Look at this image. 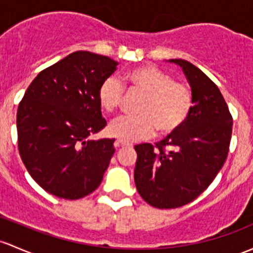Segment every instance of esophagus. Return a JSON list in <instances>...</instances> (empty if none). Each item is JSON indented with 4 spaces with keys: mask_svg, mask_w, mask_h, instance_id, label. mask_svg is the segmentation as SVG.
Instances as JSON below:
<instances>
[{
    "mask_svg": "<svg viewBox=\"0 0 253 253\" xmlns=\"http://www.w3.org/2000/svg\"><path fill=\"white\" fill-rule=\"evenodd\" d=\"M114 144H115V148H120V147H129V145H132L131 143L126 142V140H122V139L115 140V143H114Z\"/></svg>",
    "mask_w": 253,
    "mask_h": 253,
    "instance_id": "1",
    "label": "esophagus"
}]
</instances>
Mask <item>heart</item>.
<instances>
[{"label":"heart","mask_w":253,"mask_h":253,"mask_svg":"<svg viewBox=\"0 0 253 253\" xmlns=\"http://www.w3.org/2000/svg\"><path fill=\"white\" fill-rule=\"evenodd\" d=\"M124 81L133 92L144 94L139 116H120L109 125V133L126 142L161 134H171L189 119L194 106V93L185 82L175 81L166 71L154 65L129 69ZM125 89L121 82L109 76L98 88V102L103 110L113 113L121 106Z\"/></svg>","instance_id":"b5f03b06"}]
</instances>
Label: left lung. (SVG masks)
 Wrapping results in <instances>:
<instances>
[{"mask_svg":"<svg viewBox=\"0 0 253 253\" xmlns=\"http://www.w3.org/2000/svg\"><path fill=\"white\" fill-rule=\"evenodd\" d=\"M182 66L194 93L189 119L161 142L135 145L134 182L144 201L175 209L195 200L213 182L227 160L233 118L217 84L195 65Z\"/></svg>","mask_w":253,"mask_h":253,"instance_id":"obj_1","label":"left lung"}]
</instances>
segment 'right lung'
<instances>
[{
	"label": "right lung",
	"mask_w": 253,
	"mask_h": 253,
	"mask_svg": "<svg viewBox=\"0 0 253 253\" xmlns=\"http://www.w3.org/2000/svg\"><path fill=\"white\" fill-rule=\"evenodd\" d=\"M116 65L105 55L78 50L42 70L20 100V158L34 180L49 194L76 200L102 183L115 153V139L88 137L106 126L98 88Z\"/></svg>",
	"instance_id": "1"
}]
</instances>
